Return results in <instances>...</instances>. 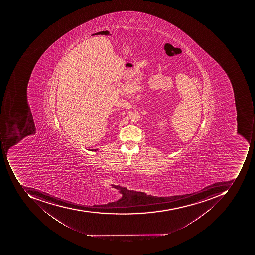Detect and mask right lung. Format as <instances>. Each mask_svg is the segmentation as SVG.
<instances>
[{
  "instance_id": "add662e5",
  "label": "right lung",
  "mask_w": 255,
  "mask_h": 255,
  "mask_svg": "<svg viewBox=\"0 0 255 255\" xmlns=\"http://www.w3.org/2000/svg\"><path fill=\"white\" fill-rule=\"evenodd\" d=\"M91 151H98V149H92Z\"/></svg>"
}]
</instances>
